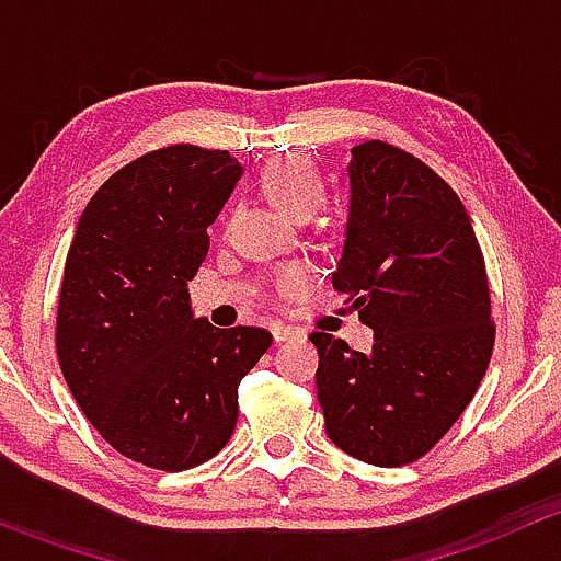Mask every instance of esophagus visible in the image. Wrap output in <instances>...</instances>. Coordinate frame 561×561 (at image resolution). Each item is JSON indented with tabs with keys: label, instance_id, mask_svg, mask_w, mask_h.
<instances>
[{
	"label": "esophagus",
	"instance_id": "34e87169",
	"mask_svg": "<svg viewBox=\"0 0 561 561\" xmlns=\"http://www.w3.org/2000/svg\"><path fill=\"white\" fill-rule=\"evenodd\" d=\"M271 333H274L276 342H290V339L301 336V331H298V328L285 325V322H274V325H271Z\"/></svg>",
	"mask_w": 561,
	"mask_h": 561
}]
</instances>
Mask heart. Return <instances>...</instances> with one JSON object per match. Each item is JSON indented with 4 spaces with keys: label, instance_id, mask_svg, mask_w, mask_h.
<instances>
[{
    "label": "heart",
    "instance_id": "1",
    "mask_svg": "<svg viewBox=\"0 0 561 561\" xmlns=\"http://www.w3.org/2000/svg\"><path fill=\"white\" fill-rule=\"evenodd\" d=\"M260 184H263L265 195L282 208V211L293 214V217H309L317 211L325 201V181L317 173V168L309 160L298 154L274 157L265 162L263 173H260ZM309 285L307 268H282L279 274L271 279V290L276 296L287 298L296 296L298 290Z\"/></svg>",
    "mask_w": 561,
    "mask_h": 561
}]
</instances>
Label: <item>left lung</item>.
Wrapping results in <instances>:
<instances>
[{
    "label": "left lung",
    "instance_id": "1",
    "mask_svg": "<svg viewBox=\"0 0 561 561\" xmlns=\"http://www.w3.org/2000/svg\"><path fill=\"white\" fill-rule=\"evenodd\" d=\"M333 287L375 331L371 353L314 331L325 434L375 467L426 456L489 369L496 325L467 208L426 162L386 140L355 146Z\"/></svg>",
    "mask_w": 561,
    "mask_h": 561
}]
</instances>
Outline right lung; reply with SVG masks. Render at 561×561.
I'll use <instances>...</instances> for the list:
<instances>
[{
	"label": "right lung",
	"instance_id": "add662e5",
	"mask_svg": "<svg viewBox=\"0 0 561 561\" xmlns=\"http://www.w3.org/2000/svg\"><path fill=\"white\" fill-rule=\"evenodd\" d=\"M239 175L222 149L149 151L94 192L65 260L56 355L67 388L116 454L162 472L228 445L241 380L274 342L265 328L190 312L186 282Z\"/></svg>",
	"mask_w": 561,
	"mask_h": 561
}]
</instances>
